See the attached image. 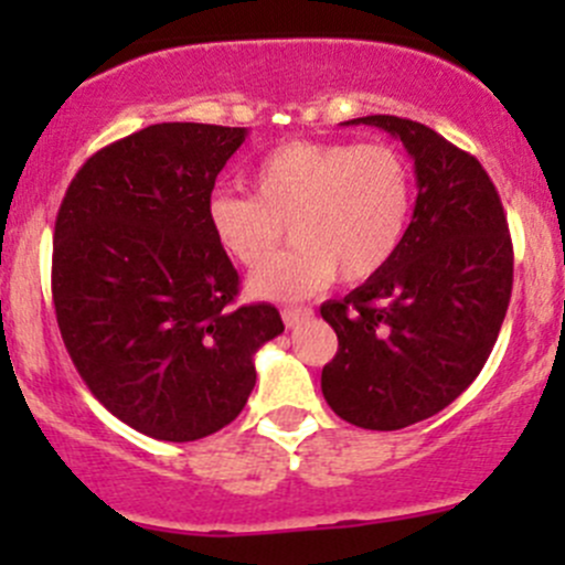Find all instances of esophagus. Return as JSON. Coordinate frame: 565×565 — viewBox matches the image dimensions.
Here are the masks:
<instances>
[{
	"label": "esophagus",
	"mask_w": 565,
	"mask_h": 565,
	"mask_svg": "<svg viewBox=\"0 0 565 565\" xmlns=\"http://www.w3.org/2000/svg\"><path fill=\"white\" fill-rule=\"evenodd\" d=\"M311 315H315V311H311L309 306H295V309L281 311L284 324H287V328H298V324H303L306 319H311Z\"/></svg>",
	"instance_id": "34e87169"
}]
</instances>
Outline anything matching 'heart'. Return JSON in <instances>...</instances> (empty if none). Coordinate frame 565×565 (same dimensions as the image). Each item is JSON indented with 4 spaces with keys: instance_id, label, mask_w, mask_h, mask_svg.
I'll use <instances>...</instances> for the list:
<instances>
[{
    "instance_id": "heart-1",
    "label": "heart",
    "mask_w": 565,
    "mask_h": 565,
    "mask_svg": "<svg viewBox=\"0 0 565 565\" xmlns=\"http://www.w3.org/2000/svg\"><path fill=\"white\" fill-rule=\"evenodd\" d=\"M248 180L254 196L210 193L207 226L237 265L260 270L290 224L299 248L248 284L262 300H300L335 273L347 284L377 276L413 221V169L391 145L284 141L250 167Z\"/></svg>"
}]
</instances>
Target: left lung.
I'll use <instances>...</instances> for the list:
<instances>
[{
    "label": "left lung",
    "instance_id": "8db88e82",
    "mask_svg": "<svg viewBox=\"0 0 565 565\" xmlns=\"http://www.w3.org/2000/svg\"><path fill=\"white\" fill-rule=\"evenodd\" d=\"M347 125L402 141L418 196L388 265L319 309L339 335L322 396L339 418L393 431L446 409L478 377L509 311L514 248L476 158L413 119L372 114Z\"/></svg>",
    "mask_w": 565,
    "mask_h": 565
}]
</instances>
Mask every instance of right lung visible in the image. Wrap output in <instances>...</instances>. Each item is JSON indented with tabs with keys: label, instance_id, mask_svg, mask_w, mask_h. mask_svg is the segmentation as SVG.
<instances>
[{
	"label": "right lung",
	"instance_id": "add662e5",
	"mask_svg": "<svg viewBox=\"0 0 565 565\" xmlns=\"http://www.w3.org/2000/svg\"><path fill=\"white\" fill-rule=\"evenodd\" d=\"M246 136L150 125L95 152L56 213L62 341L108 413L156 440L232 424L254 391V355L284 333L276 306H232L241 278L207 226L215 177Z\"/></svg>",
	"mask_w": 565,
	"mask_h": 565
}]
</instances>
